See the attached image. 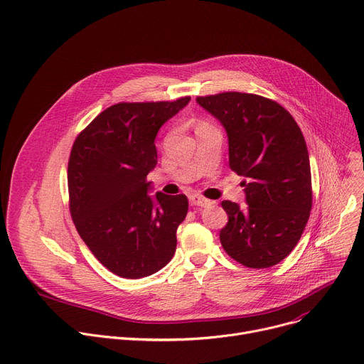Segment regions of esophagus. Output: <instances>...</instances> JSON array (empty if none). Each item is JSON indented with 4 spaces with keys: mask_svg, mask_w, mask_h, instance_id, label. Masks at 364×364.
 Returning <instances> with one entry per match:
<instances>
[{
    "mask_svg": "<svg viewBox=\"0 0 364 364\" xmlns=\"http://www.w3.org/2000/svg\"><path fill=\"white\" fill-rule=\"evenodd\" d=\"M190 203L193 206H200V208H206V206H210L212 205V200L206 199V197L200 196V194H191L190 196Z\"/></svg>",
    "mask_w": 364,
    "mask_h": 364,
    "instance_id": "1",
    "label": "esophagus"
}]
</instances>
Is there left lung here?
Wrapping results in <instances>:
<instances>
[{
    "mask_svg": "<svg viewBox=\"0 0 364 364\" xmlns=\"http://www.w3.org/2000/svg\"><path fill=\"white\" fill-rule=\"evenodd\" d=\"M226 129L229 167L244 176L247 205L223 200L226 254L250 269H267L299 242L312 209L309 154L301 127L270 98L228 91L197 97Z\"/></svg>",
    "mask_w": 364,
    "mask_h": 364,
    "instance_id": "1",
    "label": "left lung"
}]
</instances>
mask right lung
Masks as SVG:
<instances>
[{
    "label": "right lung",
    "mask_w": 364,
    "mask_h": 364,
    "mask_svg": "<svg viewBox=\"0 0 364 364\" xmlns=\"http://www.w3.org/2000/svg\"><path fill=\"white\" fill-rule=\"evenodd\" d=\"M188 102L187 95L176 102L117 103L81 130L73 145L71 218L94 257L123 279L151 276L176 252L188 200L158 191L154 202L146 176L156 165L159 127Z\"/></svg>",
    "instance_id": "obj_1"
}]
</instances>
